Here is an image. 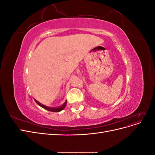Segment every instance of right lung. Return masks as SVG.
Returning a JSON list of instances; mask_svg holds the SVG:
<instances>
[{"instance_id": "obj_1", "label": "right lung", "mask_w": 155, "mask_h": 155, "mask_svg": "<svg viewBox=\"0 0 155 155\" xmlns=\"http://www.w3.org/2000/svg\"><path fill=\"white\" fill-rule=\"evenodd\" d=\"M35 101L37 103V105H39L40 107H43V109L47 110H49V111H51V112H60V111H61L62 110H63L64 109L65 106H66V105H67V101H66L64 102V104L61 107H47V106L44 105L42 104H41V103H39V101H37L36 100H35Z\"/></svg>"}]
</instances>
